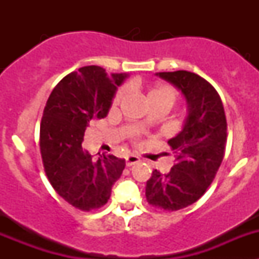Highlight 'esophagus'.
I'll use <instances>...</instances> for the list:
<instances>
[{"instance_id":"obj_1","label":"esophagus","mask_w":259,"mask_h":259,"mask_svg":"<svg viewBox=\"0 0 259 259\" xmlns=\"http://www.w3.org/2000/svg\"><path fill=\"white\" fill-rule=\"evenodd\" d=\"M125 161H126V166H132V165H134V164L139 163L140 159L138 158L137 155H133V154H130V155H127L126 158H125Z\"/></svg>"}]
</instances>
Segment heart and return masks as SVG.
Instances as JSON below:
<instances>
[{
  "label": "heart",
  "instance_id": "heart-1",
  "mask_svg": "<svg viewBox=\"0 0 259 259\" xmlns=\"http://www.w3.org/2000/svg\"><path fill=\"white\" fill-rule=\"evenodd\" d=\"M122 98V91H119L114 99V104H117ZM177 100V91L169 85H155L149 89L145 94V101L150 105H163L170 109ZM146 124V122H145Z\"/></svg>",
  "mask_w": 259,
  "mask_h": 259
}]
</instances>
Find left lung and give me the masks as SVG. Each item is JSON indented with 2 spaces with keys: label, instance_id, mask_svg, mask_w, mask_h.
<instances>
[{
  "label": "left lung",
  "instance_id": "obj_1",
  "mask_svg": "<svg viewBox=\"0 0 259 259\" xmlns=\"http://www.w3.org/2000/svg\"><path fill=\"white\" fill-rule=\"evenodd\" d=\"M155 75L176 86L187 103L183 129L168 140L176 164L166 174L155 169L145 187L149 204L173 211L197 202L213 182L226 150L227 120L221 96L199 75L185 70Z\"/></svg>",
  "mask_w": 259,
  "mask_h": 259
}]
</instances>
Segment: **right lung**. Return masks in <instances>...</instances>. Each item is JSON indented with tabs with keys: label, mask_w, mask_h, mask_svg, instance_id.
Listing matches in <instances>:
<instances>
[{
	"label": "right lung",
	"mask_w": 259,
	"mask_h": 259,
	"mask_svg": "<svg viewBox=\"0 0 259 259\" xmlns=\"http://www.w3.org/2000/svg\"><path fill=\"white\" fill-rule=\"evenodd\" d=\"M129 74H106L83 66L60 81L46 103L40 126V149L46 176L57 194L81 210L106 204L125 159L103 155L96 160L82 149L86 127L104 119L117 88Z\"/></svg>",
	"instance_id": "add662e5"
}]
</instances>
